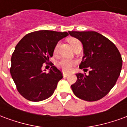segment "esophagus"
I'll list each match as a JSON object with an SVG mask.
<instances>
[{
    "instance_id": "1",
    "label": "esophagus",
    "mask_w": 127,
    "mask_h": 127,
    "mask_svg": "<svg viewBox=\"0 0 127 127\" xmlns=\"http://www.w3.org/2000/svg\"><path fill=\"white\" fill-rule=\"evenodd\" d=\"M63 76L64 77H67V76H68V75H69V73H65V72H63Z\"/></svg>"
}]
</instances>
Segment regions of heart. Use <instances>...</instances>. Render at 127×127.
Returning a JSON list of instances; mask_svg holds the SVG:
<instances>
[{
  "label": "heart",
  "mask_w": 127,
  "mask_h": 127,
  "mask_svg": "<svg viewBox=\"0 0 127 127\" xmlns=\"http://www.w3.org/2000/svg\"><path fill=\"white\" fill-rule=\"evenodd\" d=\"M69 42L72 48L76 45L78 43H80V41L77 39H75V38H70L69 39ZM58 47H59V43H57L55 47H54V54H56L58 52ZM75 61H73V60H70V59H67V58H61L59 61L56 63V65L58 66L59 69H62L63 71L66 72H69L71 71L73 69V67L75 65Z\"/></svg>",
  "instance_id": "b5f03b06"
}]
</instances>
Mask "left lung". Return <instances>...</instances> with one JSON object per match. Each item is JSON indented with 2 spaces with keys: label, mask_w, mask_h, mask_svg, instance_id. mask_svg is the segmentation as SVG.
<instances>
[{
  "label": "left lung",
  "mask_w": 127,
  "mask_h": 127,
  "mask_svg": "<svg viewBox=\"0 0 127 127\" xmlns=\"http://www.w3.org/2000/svg\"><path fill=\"white\" fill-rule=\"evenodd\" d=\"M69 34L82 43L84 54L80 68L90 69L89 74H76L71 85L78 98L87 101L101 99L109 93L120 75L123 60L116 46L95 31H69Z\"/></svg>",
  "instance_id": "1"
}]
</instances>
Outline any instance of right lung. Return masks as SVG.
<instances>
[{"instance_id":"1","label":"right lung","mask_w":127,"mask_h":127,"mask_svg":"<svg viewBox=\"0 0 127 127\" xmlns=\"http://www.w3.org/2000/svg\"><path fill=\"white\" fill-rule=\"evenodd\" d=\"M68 35L66 32L47 30L32 32L24 36L15 46L10 73L19 93L26 99L37 102L53 95L63 76L49 61L58 41ZM43 63L53 66L49 73L42 71Z\"/></svg>"}]
</instances>
